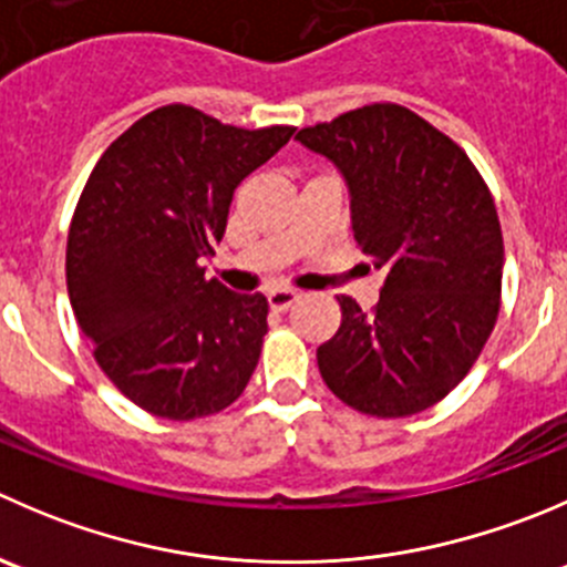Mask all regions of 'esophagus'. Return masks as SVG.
Here are the masks:
<instances>
[{"label":"esophagus","mask_w":567,"mask_h":567,"mask_svg":"<svg viewBox=\"0 0 567 567\" xmlns=\"http://www.w3.org/2000/svg\"><path fill=\"white\" fill-rule=\"evenodd\" d=\"M296 301H299V293H296V290H288V288H277L268 293V307L277 312H285L288 307H293Z\"/></svg>","instance_id":"obj_1"}]
</instances>
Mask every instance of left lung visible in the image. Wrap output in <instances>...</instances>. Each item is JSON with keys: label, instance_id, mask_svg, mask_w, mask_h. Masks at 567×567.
Instances as JSON below:
<instances>
[{"label": "left lung", "instance_id": "1", "mask_svg": "<svg viewBox=\"0 0 567 567\" xmlns=\"http://www.w3.org/2000/svg\"><path fill=\"white\" fill-rule=\"evenodd\" d=\"M296 141L343 174L357 246L384 271L373 312L338 296L343 321L318 346V371L365 415H415L463 382L496 327L491 190L452 137L401 104H365Z\"/></svg>", "mask_w": 567, "mask_h": 567}]
</instances>
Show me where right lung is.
Segmentation results:
<instances>
[{"label": "right lung", "mask_w": 567, "mask_h": 567, "mask_svg": "<svg viewBox=\"0 0 567 567\" xmlns=\"http://www.w3.org/2000/svg\"><path fill=\"white\" fill-rule=\"evenodd\" d=\"M293 132L166 104L115 137L87 177L65 249L71 310L99 368L141 410L194 421L249 384L268 301L207 279L205 260L235 188Z\"/></svg>", "instance_id": "obj_1"}]
</instances>
